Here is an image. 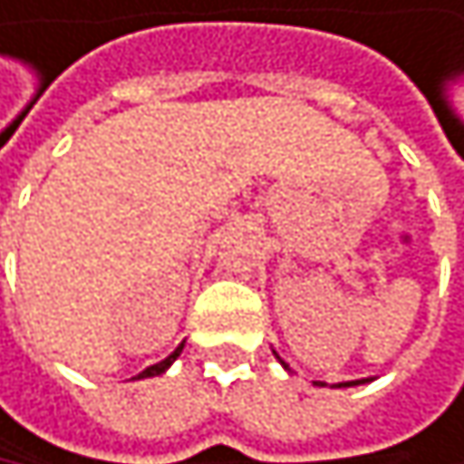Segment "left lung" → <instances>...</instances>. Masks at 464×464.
I'll list each match as a JSON object with an SVG mask.
<instances>
[{
    "instance_id": "1",
    "label": "left lung",
    "mask_w": 464,
    "mask_h": 464,
    "mask_svg": "<svg viewBox=\"0 0 464 464\" xmlns=\"http://www.w3.org/2000/svg\"><path fill=\"white\" fill-rule=\"evenodd\" d=\"M280 362H283V360H280ZM283 366H285V362H283ZM316 385H322V382H316ZM343 385H357V382H341L338 388H343Z\"/></svg>"
}]
</instances>
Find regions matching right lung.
<instances>
[{
	"mask_svg": "<svg viewBox=\"0 0 464 464\" xmlns=\"http://www.w3.org/2000/svg\"><path fill=\"white\" fill-rule=\"evenodd\" d=\"M181 349H184V343H181V346H179V349H176L173 354H168V357H164L161 362H156V366H148V369H145L142 374H137L134 380H142V377H156V374H161V372H164V369H168V366H170V362H173V360H176V357L181 354Z\"/></svg>",
	"mask_w": 464,
	"mask_h": 464,
	"instance_id": "add662e5",
	"label": "right lung"
}]
</instances>
